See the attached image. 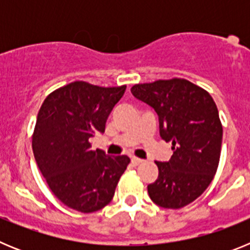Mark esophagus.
Segmentation results:
<instances>
[{
	"label": "esophagus",
	"instance_id": "1",
	"mask_svg": "<svg viewBox=\"0 0 250 250\" xmlns=\"http://www.w3.org/2000/svg\"><path fill=\"white\" fill-rule=\"evenodd\" d=\"M143 161H144L143 159L135 158V156H132V158H131V164L134 165V167H138V165H140Z\"/></svg>",
	"mask_w": 250,
	"mask_h": 250
}]
</instances>
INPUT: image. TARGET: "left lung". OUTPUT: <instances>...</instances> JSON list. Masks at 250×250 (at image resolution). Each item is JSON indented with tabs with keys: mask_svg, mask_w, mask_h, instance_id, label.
<instances>
[{
	"mask_svg": "<svg viewBox=\"0 0 250 250\" xmlns=\"http://www.w3.org/2000/svg\"><path fill=\"white\" fill-rule=\"evenodd\" d=\"M131 94L155 110L159 134L171 143L173 155L155 161L159 175L147 185L150 199L179 209L202 195L218 169L223 126L209 92L184 79L139 83Z\"/></svg>",
	"mask_w": 250,
	"mask_h": 250,
	"instance_id": "1",
	"label": "left lung"
}]
</instances>
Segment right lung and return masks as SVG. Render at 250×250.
<instances>
[{"mask_svg":"<svg viewBox=\"0 0 250 250\" xmlns=\"http://www.w3.org/2000/svg\"><path fill=\"white\" fill-rule=\"evenodd\" d=\"M126 86L100 87L75 81L45 99L37 115L32 150L51 191L68 208L92 213L111 202L130 159L92 150Z\"/></svg>","mask_w":250,"mask_h":250,"instance_id":"1","label":"right lung"}]
</instances>
